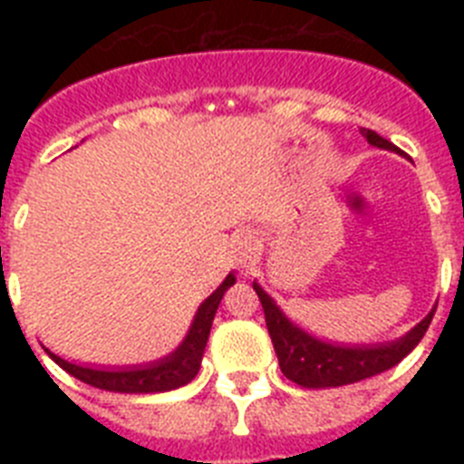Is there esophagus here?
Returning <instances> with one entry per match:
<instances>
[{
	"label": "esophagus",
	"mask_w": 464,
	"mask_h": 464,
	"mask_svg": "<svg viewBox=\"0 0 464 464\" xmlns=\"http://www.w3.org/2000/svg\"><path fill=\"white\" fill-rule=\"evenodd\" d=\"M257 256V244L251 235L237 237L235 244H232V257L239 267H248Z\"/></svg>",
	"instance_id": "34e87169"
}]
</instances>
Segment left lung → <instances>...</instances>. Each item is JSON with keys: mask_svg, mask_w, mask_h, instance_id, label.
<instances>
[{"mask_svg": "<svg viewBox=\"0 0 464 464\" xmlns=\"http://www.w3.org/2000/svg\"><path fill=\"white\" fill-rule=\"evenodd\" d=\"M360 134L376 149L400 153L395 143L379 137L374 130L360 127ZM253 288L265 309V321H267L269 337H272L281 372L285 374V379L302 388H337V385L358 383V381L391 370L418 346L434 315L432 309L423 321L397 342L372 343V346H339V343L311 337L309 332L295 325L288 315L278 309L276 302L257 283H253Z\"/></svg>", "mask_w": 464, "mask_h": 464, "instance_id": "left-lung-1", "label": "left lung"}]
</instances>
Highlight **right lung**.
I'll return each instance as SVG.
<instances>
[{"label":"right lung","mask_w":464,"mask_h":464,"mask_svg":"<svg viewBox=\"0 0 464 464\" xmlns=\"http://www.w3.org/2000/svg\"><path fill=\"white\" fill-rule=\"evenodd\" d=\"M235 274H227L218 288L213 290L207 299H204L199 309L195 314V321H192L190 330H188L186 339L181 342V346L176 348L174 353H169L167 358L155 360L149 364H134V367H88V364H76L69 362V360L60 358V355L51 353L46 348V353L55 360L64 372H69L72 376H76L83 383L92 385V388H100V391L109 392H167L176 391L181 385L190 383L192 379L199 372V364H202L204 348L208 342V332H211L213 315L218 311L220 299H223L225 290L229 285H235Z\"/></svg>","instance_id":"1"}]
</instances>
